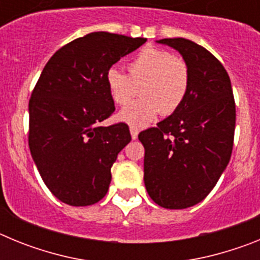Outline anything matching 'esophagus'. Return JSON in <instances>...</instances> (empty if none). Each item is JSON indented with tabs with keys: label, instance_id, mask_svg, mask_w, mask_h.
Segmentation results:
<instances>
[{
	"label": "esophagus",
	"instance_id": "34e87169",
	"mask_svg": "<svg viewBox=\"0 0 260 260\" xmlns=\"http://www.w3.org/2000/svg\"><path fill=\"white\" fill-rule=\"evenodd\" d=\"M130 134H132L133 139H137L138 134H139V130H138L137 127H134V126H132V127H130Z\"/></svg>",
	"mask_w": 260,
	"mask_h": 260
}]
</instances>
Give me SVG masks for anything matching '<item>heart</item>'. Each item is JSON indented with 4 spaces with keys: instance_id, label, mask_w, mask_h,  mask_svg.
Returning <instances> with one entry per match:
<instances>
[{
    "instance_id": "obj_1",
    "label": "heart",
    "mask_w": 260,
    "mask_h": 260,
    "mask_svg": "<svg viewBox=\"0 0 260 260\" xmlns=\"http://www.w3.org/2000/svg\"><path fill=\"white\" fill-rule=\"evenodd\" d=\"M128 75L110 68L107 87L116 104L125 105L137 95L141 98L119 110L118 119L134 127L146 126L156 116H169L185 102L190 87V69L180 56L155 47L143 48L127 66Z\"/></svg>"
}]
</instances>
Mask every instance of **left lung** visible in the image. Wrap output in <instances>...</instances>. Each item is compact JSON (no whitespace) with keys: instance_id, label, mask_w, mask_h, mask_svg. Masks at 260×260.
<instances>
[{"instance_id":"1","label":"left lung","mask_w":260,"mask_h":260,"mask_svg":"<svg viewBox=\"0 0 260 260\" xmlns=\"http://www.w3.org/2000/svg\"><path fill=\"white\" fill-rule=\"evenodd\" d=\"M190 69L185 102L138 135L144 147V185L158 206L182 210L203 201L231 160L236 104L229 75L206 48L187 39H161Z\"/></svg>"}]
</instances>
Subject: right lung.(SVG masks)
<instances>
[{"mask_svg": "<svg viewBox=\"0 0 260 260\" xmlns=\"http://www.w3.org/2000/svg\"><path fill=\"white\" fill-rule=\"evenodd\" d=\"M144 38L91 32L57 50L39 78L28 104V146L41 178L69 206L103 199L110 168L132 141L123 122L100 126L114 112L107 71L143 45Z\"/></svg>", "mask_w": 260, "mask_h": 260, "instance_id": "right-lung-1", "label": "right lung"}]
</instances>
